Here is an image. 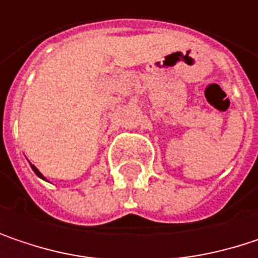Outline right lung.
<instances>
[{
    "instance_id": "right-lung-1",
    "label": "right lung",
    "mask_w": 258,
    "mask_h": 258,
    "mask_svg": "<svg viewBox=\"0 0 258 258\" xmlns=\"http://www.w3.org/2000/svg\"><path fill=\"white\" fill-rule=\"evenodd\" d=\"M29 164H31V163H29ZM31 169H32V170H34V173H35V175H37V176H38V178H40V179L47 180V179H46V178H44V176H43V175H41V172H40V170H38V169H37V167H35V166H34V164H31Z\"/></svg>"
}]
</instances>
